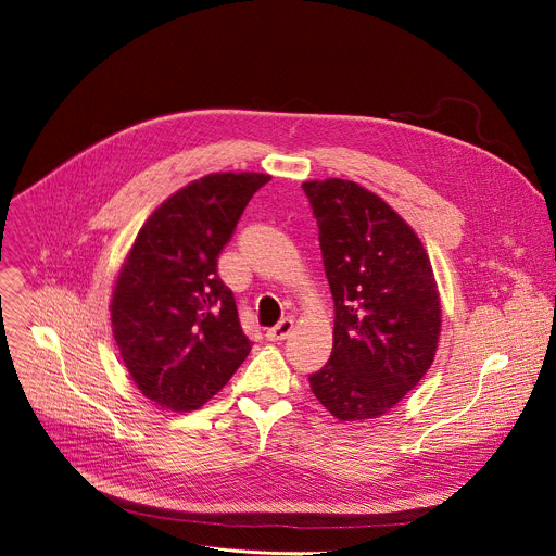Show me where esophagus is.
<instances>
[{
  "instance_id": "obj_1",
  "label": "esophagus",
  "mask_w": 556,
  "mask_h": 556,
  "mask_svg": "<svg viewBox=\"0 0 556 556\" xmlns=\"http://www.w3.org/2000/svg\"><path fill=\"white\" fill-rule=\"evenodd\" d=\"M292 328H294V321L288 319V316H286V319H281L273 330L266 332V339H268L270 343H279V341H283V339L290 337Z\"/></svg>"
}]
</instances>
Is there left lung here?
Listing matches in <instances>:
<instances>
[{"instance_id": "8db88e82", "label": "left lung", "mask_w": 556, "mask_h": 556, "mask_svg": "<svg viewBox=\"0 0 556 556\" xmlns=\"http://www.w3.org/2000/svg\"><path fill=\"white\" fill-rule=\"evenodd\" d=\"M301 187L319 224L334 299L332 356L309 387L337 420H374L435 358L442 305L431 260L416 230L365 187L341 178Z\"/></svg>"}]
</instances>
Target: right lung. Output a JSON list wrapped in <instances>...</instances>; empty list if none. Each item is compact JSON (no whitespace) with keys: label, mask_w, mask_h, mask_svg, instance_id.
Returning <instances> with one entry per match:
<instances>
[{"label":"right lung","mask_w":556,"mask_h":556,"mask_svg":"<svg viewBox=\"0 0 556 556\" xmlns=\"http://www.w3.org/2000/svg\"><path fill=\"white\" fill-rule=\"evenodd\" d=\"M268 174L219 172L172 193L144 219L110 301L121 358L149 403L200 409L251 352L217 260Z\"/></svg>","instance_id":"right-lung-1"}]
</instances>
